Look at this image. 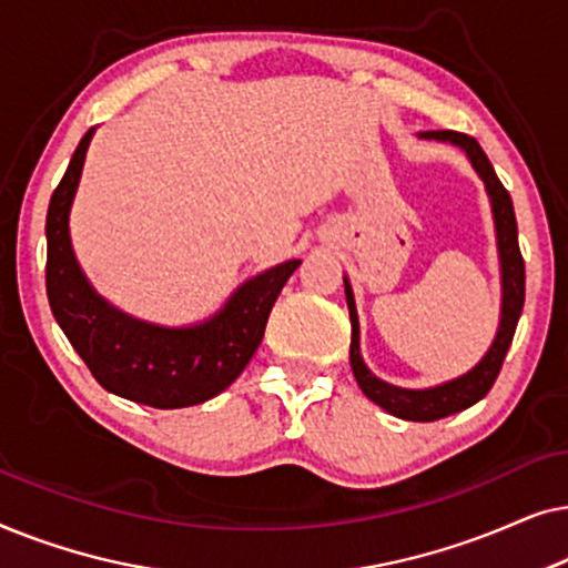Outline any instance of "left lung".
Here are the masks:
<instances>
[{
  "mask_svg": "<svg viewBox=\"0 0 568 568\" xmlns=\"http://www.w3.org/2000/svg\"><path fill=\"white\" fill-rule=\"evenodd\" d=\"M418 139L453 144L457 150H463L473 170H476L478 178L486 185L488 204H491V216H494L496 253H499V274H501L499 328H496V336L491 341V346L486 348V354L480 356L468 372H463V375L432 387L390 385L385 383V379H379L377 375H372L369 367L362 359L359 315H356L352 282H348V276H344L348 317H352V352H348V359H352L354 377L356 383H359L362 393L367 395L372 403H377L379 408H385L387 414L406 418V422H437V418L453 416L457 410L470 408L473 403H478L488 390H491L494 379L499 377L501 362L509 352L511 338H515L517 321L519 315H523V305H525V261L523 255H519L515 206H511L507 189H504L499 178H496L491 162H488L486 152L480 150L476 139L468 134H457V131H422Z\"/></svg>",
  "mask_w": 568,
  "mask_h": 568,
  "instance_id": "1",
  "label": "left lung"
}]
</instances>
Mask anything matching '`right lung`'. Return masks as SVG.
<instances>
[{"label": "right lung", "instance_id": "obj_1", "mask_svg": "<svg viewBox=\"0 0 568 568\" xmlns=\"http://www.w3.org/2000/svg\"><path fill=\"white\" fill-rule=\"evenodd\" d=\"M95 129L82 136L45 214V292L69 344L108 393L152 408L204 403L235 383L258 348L271 307L300 266L290 258L245 278L224 305L191 325H160L108 302L77 261L69 214Z\"/></svg>", "mask_w": 568, "mask_h": 568}]
</instances>
